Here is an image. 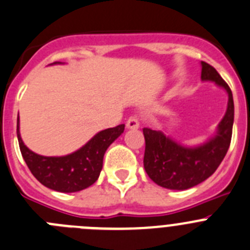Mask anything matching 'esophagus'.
Instances as JSON below:
<instances>
[{
    "label": "esophagus",
    "mask_w": 250,
    "mask_h": 250,
    "mask_svg": "<svg viewBox=\"0 0 250 250\" xmlns=\"http://www.w3.org/2000/svg\"><path fill=\"white\" fill-rule=\"evenodd\" d=\"M127 129H138L139 127V120L136 116H130L126 121Z\"/></svg>",
    "instance_id": "34e87169"
}]
</instances>
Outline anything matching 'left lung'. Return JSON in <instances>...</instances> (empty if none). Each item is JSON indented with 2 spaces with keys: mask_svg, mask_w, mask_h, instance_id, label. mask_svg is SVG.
I'll use <instances>...</instances> for the list:
<instances>
[{
  "mask_svg": "<svg viewBox=\"0 0 250 250\" xmlns=\"http://www.w3.org/2000/svg\"><path fill=\"white\" fill-rule=\"evenodd\" d=\"M202 80L215 83L228 94V106L216 131L204 144L185 146L163 131L144 127V167L155 184L171 190H187L207 180L228 151L234 123L233 94L213 66L202 61Z\"/></svg>",
  "mask_w": 250,
  "mask_h": 250,
  "instance_id": "1",
  "label": "left lung"
}]
</instances>
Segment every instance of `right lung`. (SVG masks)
I'll return each mask as SVG.
<instances>
[{
  "mask_svg": "<svg viewBox=\"0 0 250 250\" xmlns=\"http://www.w3.org/2000/svg\"><path fill=\"white\" fill-rule=\"evenodd\" d=\"M61 63V62H55ZM125 125L99 131L76 151L65 156H42L31 151L21 139L17 118L20 150L35 178L48 189L60 193H75L89 188L98 180L107 147L124 132Z\"/></svg>",
  "mask_w": 250,
  "mask_h": 250,
  "instance_id": "obj_1",
  "label": "right lung"
}]
</instances>
